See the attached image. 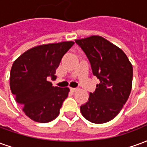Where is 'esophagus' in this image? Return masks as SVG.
<instances>
[{
    "mask_svg": "<svg viewBox=\"0 0 147 147\" xmlns=\"http://www.w3.org/2000/svg\"><path fill=\"white\" fill-rule=\"evenodd\" d=\"M70 90L71 92H76L77 90H78V89H76V88H71Z\"/></svg>",
    "mask_w": 147,
    "mask_h": 147,
    "instance_id": "obj_1",
    "label": "esophagus"
}]
</instances>
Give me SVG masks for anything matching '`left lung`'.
Segmentation results:
<instances>
[{"label": "left lung", "instance_id": "left-lung-1", "mask_svg": "<svg viewBox=\"0 0 147 147\" xmlns=\"http://www.w3.org/2000/svg\"><path fill=\"white\" fill-rule=\"evenodd\" d=\"M89 59L100 83L80 111L86 120L104 123L120 113L132 87L133 67L123 51L98 35L75 40Z\"/></svg>", "mask_w": 147, "mask_h": 147}]
</instances>
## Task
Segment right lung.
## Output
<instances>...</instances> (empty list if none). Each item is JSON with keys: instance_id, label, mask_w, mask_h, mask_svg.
Instances as JSON below:
<instances>
[{"instance_id": "add662e5", "label": "right lung", "mask_w": 147, "mask_h": 147, "mask_svg": "<svg viewBox=\"0 0 147 147\" xmlns=\"http://www.w3.org/2000/svg\"><path fill=\"white\" fill-rule=\"evenodd\" d=\"M74 42L66 41L37 45L14 61L10 72V88L24 113L38 123H48L58 117L68 87L53 86L61 59Z\"/></svg>"}]
</instances>
